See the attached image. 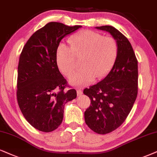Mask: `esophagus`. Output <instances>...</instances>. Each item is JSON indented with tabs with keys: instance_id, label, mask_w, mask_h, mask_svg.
<instances>
[{
	"instance_id": "obj_1",
	"label": "esophagus",
	"mask_w": 157,
	"mask_h": 157,
	"mask_svg": "<svg viewBox=\"0 0 157 157\" xmlns=\"http://www.w3.org/2000/svg\"><path fill=\"white\" fill-rule=\"evenodd\" d=\"M77 96H81V95L82 94V90H81V89H80V88H78L77 90Z\"/></svg>"
}]
</instances>
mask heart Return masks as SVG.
Instances as JSON below:
<instances>
[{
  "label": "heart",
  "instance_id": "b5f03b06",
  "mask_svg": "<svg viewBox=\"0 0 157 157\" xmlns=\"http://www.w3.org/2000/svg\"><path fill=\"white\" fill-rule=\"evenodd\" d=\"M69 45L60 43L56 51V62L59 69L69 77L76 69L75 56H82V69L69 77L74 86L88 85L95 80L101 79L109 72L118 55V45L114 37L103 36L92 30H84L72 35Z\"/></svg>",
  "mask_w": 157,
  "mask_h": 157
}]
</instances>
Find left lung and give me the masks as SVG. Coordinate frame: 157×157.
I'll list each match as a JSON object with an SVG mask.
<instances>
[{
  "mask_svg": "<svg viewBox=\"0 0 157 157\" xmlns=\"http://www.w3.org/2000/svg\"><path fill=\"white\" fill-rule=\"evenodd\" d=\"M116 40L118 55L114 66L103 80L85 88L83 93L91 105L85 121L93 131L106 134L118 128L131 111L138 94V61L128 38L112 26L96 27Z\"/></svg>",
  "mask_w": 157,
  "mask_h": 157,
  "instance_id": "8db88e82",
  "label": "left lung"
}]
</instances>
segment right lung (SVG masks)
I'll list each match as a JSON object with an SVG mask.
<instances>
[{
	"mask_svg": "<svg viewBox=\"0 0 157 157\" xmlns=\"http://www.w3.org/2000/svg\"><path fill=\"white\" fill-rule=\"evenodd\" d=\"M82 26L48 23L24 46L18 65L17 101L26 120L40 131L59 128L64 105L76 98L75 89L65 91L67 80L59 72L56 51L61 40ZM59 90V92H56Z\"/></svg>",
	"mask_w": 157,
	"mask_h": 157,
	"instance_id": "add662e5",
	"label": "right lung"
}]
</instances>
